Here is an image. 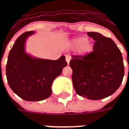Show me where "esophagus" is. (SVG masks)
<instances>
[{
    "label": "esophagus",
    "mask_w": 129,
    "mask_h": 129,
    "mask_svg": "<svg viewBox=\"0 0 129 129\" xmlns=\"http://www.w3.org/2000/svg\"><path fill=\"white\" fill-rule=\"evenodd\" d=\"M71 59V56L70 55H66V60L67 63H68V65H69V62H70V61Z\"/></svg>",
    "instance_id": "34e87169"
}]
</instances>
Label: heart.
<instances>
[{
  "instance_id": "b5f03b06",
  "label": "heart",
  "mask_w": 129,
  "mask_h": 129,
  "mask_svg": "<svg viewBox=\"0 0 129 129\" xmlns=\"http://www.w3.org/2000/svg\"><path fill=\"white\" fill-rule=\"evenodd\" d=\"M72 45L74 47H79V51L81 53H86L90 51L92 45L84 37H79L74 39L72 41Z\"/></svg>"
}]
</instances>
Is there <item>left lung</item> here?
I'll use <instances>...</instances> for the list:
<instances>
[{"mask_svg":"<svg viewBox=\"0 0 129 129\" xmlns=\"http://www.w3.org/2000/svg\"><path fill=\"white\" fill-rule=\"evenodd\" d=\"M87 35L95 41L93 51L72 55V79L79 96L100 100L114 94L121 84L124 74L123 59L120 49L110 38L96 32Z\"/></svg>","mask_w":129,"mask_h":129,"instance_id":"1","label":"left lung"}]
</instances>
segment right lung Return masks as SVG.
<instances>
[{"label": "right lung", "mask_w": 129, "mask_h": 129, "mask_svg": "<svg viewBox=\"0 0 129 129\" xmlns=\"http://www.w3.org/2000/svg\"><path fill=\"white\" fill-rule=\"evenodd\" d=\"M34 31L17 39L9 52L6 66L8 84L13 92L26 101H41L51 94V85L67 66L63 55L57 60L32 57L25 51V42Z\"/></svg>", "instance_id": "add662e5"}]
</instances>
